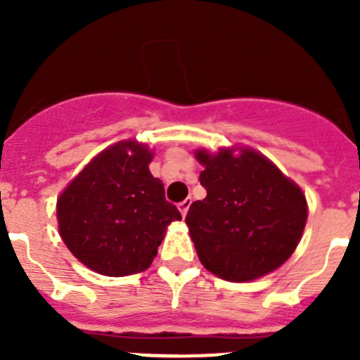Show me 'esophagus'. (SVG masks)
<instances>
[{
    "label": "esophagus",
    "mask_w": 360,
    "mask_h": 360,
    "mask_svg": "<svg viewBox=\"0 0 360 360\" xmlns=\"http://www.w3.org/2000/svg\"><path fill=\"white\" fill-rule=\"evenodd\" d=\"M191 203H193V200L191 198H186L182 203H178V209H180L182 216L187 214V211H189V207H191Z\"/></svg>",
    "instance_id": "34e87169"
}]
</instances>
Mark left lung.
<instances>
[{"label": "left lung", "instance_id": "obj_1", "mask_svg": "<svg viewBox=\"0 0 360 360\" xmlns=\"http://www.w3.org/2000/svg\"><path fill=\"white\" fill-rule=\"evenodd\" d=\"M207 196L186 224L200 262L227 281H252L287 262L308 218L303 191L262 153L221 148L196 151Z\"/></svg>", "mask_w": 360, "mask_h": 360}]
</instances>
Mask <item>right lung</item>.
<instances>
[{
  "label": "right lung",
  "instance_id": "1",
  "mask_svg": "<svg viewBox=\"0 0 360 360\" xmlns=\"http://www.w3.org/2000/svg\"><path fill=\"white\" fill-rule=\"evenodd\" d=\"M153 151L122 141L101 151L57 200L59 232L82 265L120 278L144 272L165 229L182 219L149 173Z\"/></svg>",
  "mask_w": 360,
  "mask_h": 360
}]
</instances>
